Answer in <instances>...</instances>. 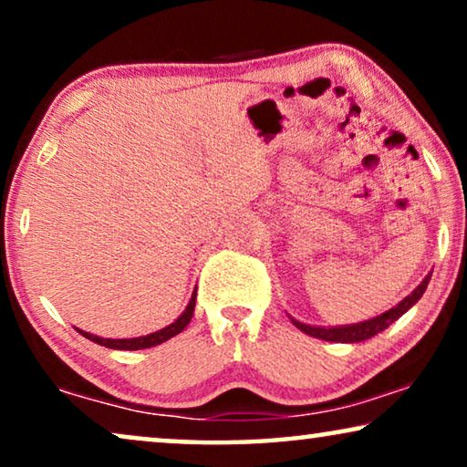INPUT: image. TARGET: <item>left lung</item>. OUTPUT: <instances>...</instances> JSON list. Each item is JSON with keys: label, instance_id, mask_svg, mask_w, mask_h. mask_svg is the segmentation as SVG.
Here are the masks:
<instances>
[{"label": "left lung", "instance_id": "1", "mask_svg": "<svg viewBox=\"0 0 467 467\" xmlns=\"http://www.w3.org/2000/svg\"><path fill=\"white\" fill-rule=\"evenodd\" d=\"M430 280H431V272L427 274V276L420 280V285L417 286V289H414L412 293H408V296L401 299L400 304H395L393 308L382 312V315L374 317V318H368V321H361V323L336 325V327H323V325L302 323V321H297V318H293V317H289V318L297 329H302L304 334H308L312 337H318V340H325V342H363V340H369V337H374L376 334H380V331H385L393 321H398L401 315H406V312L410 310L420 297H423V293L427 289V285H430Z\"/></svg>", "mask_w": 467, "mask_h": 467}]
</instances>
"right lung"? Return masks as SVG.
Wrapping results in <instances>:
<instances>
[{
	"mask_svg": "<svg viewBox=\"0 0 467 467\" xmlns=\"http://www.w3.org/2000/svg\"><path fill=\"white\" fill-rule=\"evenodd\" d=\"M195 299H197V289L193 291V296H191L187 308L182 310V315L178 317L174 323H170L168 327H163V329H159V331H152V334L138 336V337H123V340H112V337H99V336H93V334H88V331H82V329H78V334L85 336L87 340L99 344V347L114 348V350H142V348L157 347V344L168 342L170 337L178 336L184 327H187L189 321H191V317H193Z\"/></svg>",
	"mask_w": 467,
	"mask_h": 467,
	"instance_id": "1",
	"label": "right lung"
}]
</instances>
